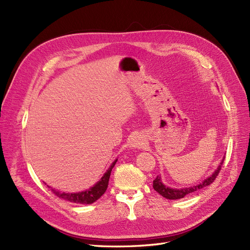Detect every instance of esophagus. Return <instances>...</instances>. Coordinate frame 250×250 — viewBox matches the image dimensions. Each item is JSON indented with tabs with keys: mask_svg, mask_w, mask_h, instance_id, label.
<instances>
[{
	"mask_svg": "<svg viewBox=\"0 0 250 250\" xmlns=\"http://www.w3.org/2000/svg\"><path fill=\"white\" fill-rule=\"evenodd\" d=\"M144 141L141 139V138H139V137H134L132 140H131V146L133 147V148H140V147H142L143 146V143Z\"/></svg>",
	"mask_w": 250,
	"mask_h": 250,
	"instance_id": "34e87169",
	"label": "esophagus"
}]
</instances>
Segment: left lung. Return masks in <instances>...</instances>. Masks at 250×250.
<instances>
[{"label":"left lung","mask_w":250,"mask_h":250,"mask_svg":"<svg viewBox=\"0 0 250 250\" xmlns=\"http://www.w3.org/2000/svg\"><path fill=\"white\" fill-rule=\"evenodd\" d=\"M224 162V158L222 160L220 166L217 168V170L213 173V175L209 176L208 178L204 179L201 184H199L198 186H194L191 188H168L166 187L165 185H163L161 177L157 176L154 180H153V188L158 193L161 194L163 197L170 199V200H175V199H180L184 198L185 196L191 194L193 192H196L198 190H201L202 188L209 186L211 183H214V180L216 179V177L218 176V174L220 173V170L222 168V165Z\"/></svg>","instance_id":"8db88e82"}]
</instances>
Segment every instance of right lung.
Returning a JSON list of instances; mask_svg holds the SVG:
<instances>
[{"instance_id":"add662e5","label":"right lung","mask_w":250,"mask_h":250,"mask_svg":"<svg viewBox=\"0 0 250 250\" xmlns=\"http://www.w3.org/2000/svg\"><path fill=\"white\" fill-rule=\"evenodd\" d=\"M116 162L110 166V168L107 170L106 173L104 174L99 183L95 185L93 188H90L89 190H87L85 192H81V193H64L63 192L62 193L59 191H55L54 188H53L52 192L54 193V195H56L57 197L62 198V199L67 200L70 202L81 203V204L94 203L95 201H97L101 197V196L105 193V191H106L107 186H108V181H109L110 172H111V169L113 168V166L116 165Z\"/></svg>"}]
</instances>
